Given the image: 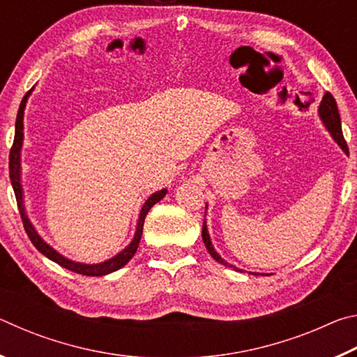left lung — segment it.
Listing matches in <instances>:
<instances>
[{"label": "left lung", "mask_w": 357, "mask_h": 357, "mask_svg": "<svg viewBox=\"0 0 357 357\" xmlns=\"http://www.w3.org/2000/svg\"><path fill=\"white\" fill-rule=\"evenodd\" d=\"M319 118L323 119V123L328 130L331 132V135L334 137V140L340 144L342 149L348 153V144L345 142V138H343V132H342V123H340V114H338V108H337V102L334 99V96L331 93H326L323 96V100L321 104H319ZM202 236H203V243L206 245V249L209 252V255L213 257L217 263H222L225 266H229V268H233L231 264H228L227 261H223L220 258L219 253L214 250L213 243H211L209 239V233H208V227H206V220H203V229H202ZM234 271H239L238 268H234Z\"/></svg>", "instance_id": "1"}]
</instances>
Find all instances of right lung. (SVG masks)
<instances>
[{
    "label": "right lung",
    "mask_w": 357,
    "mask_h": 357,
    "mask_svg": "<svg viewBox=\"0 0 357 357\" xmlns=\"http://www.w3.org/2000/svg\"><path fill=\"white\" fill-rule=\"evenodd\" d=\"M29 93H31V89H29V91L25 94V98L22 99L19 112H17L15 137H14V143H12V148H10V153H9V178H10L12 187H14L15 198H17V206H19L23 227H25V231L28 234V238L31 239V243L34 244L36 249H38L40 253H44V255L48 259H52V261L58 263L59 266H63V268L72 271V273L83 274V275H91V277H99V275H107L110 273H114V271L123 268L124 264H128L130 261V258L135 255V252L138 249V244H140V239H142L144 217H146L148 211L153 208L157 202H160L162 198L165 197L167 189H162L159 192L153 193V195H151L146 200V203L143 204L142 213H140V219H138V223H137V231H135L134 239H132V243L128 247H126L123 252H119L116 257H113L112 259H107V261L99 263V264H82V263L70 261V259L64 258L63 255H59L56 250H53L50 245L45 244L44 241L40 239L38 231H36L31 223H29L28 217L25 214V206H23V195H22V184H20V149H22V142H23V110H25V105H26Z\"/></svg>",
    "instance_id": "add662e5"
}]
</instances>
